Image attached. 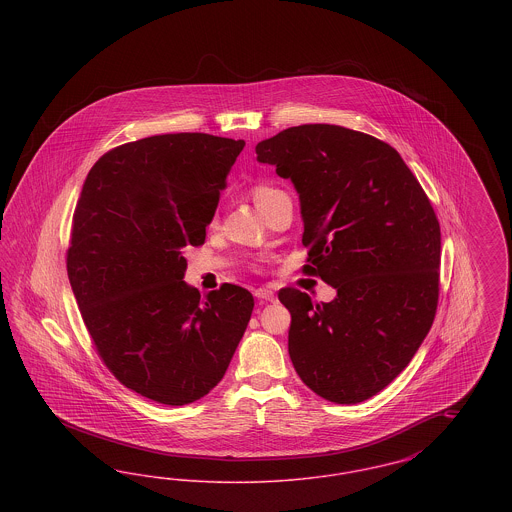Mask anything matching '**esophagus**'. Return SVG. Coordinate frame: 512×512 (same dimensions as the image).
Instances as JSON below:
<instances>
[{"mask_svg": "<svg viewBox=\"0 0 512 512\" xmlns=\"http://www.w3.org/2000/svg\"><path fill=\"white\" fill-rule=\"evenodd\" d=\"M255 297L261 299V301H272L276 295L272 292V288L265 286V288H257V290H255Z\"/></svg>", "mask_w": 512, "mask_h": 512, "instance_id": "esophagus-1", "label": "esophagus"}]
</instances>
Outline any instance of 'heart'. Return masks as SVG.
<instances>
[{
  "label": "heart",
  "mask_w": 512,
  "mask_h": 512,
  "mask_svg": "<svg viewBox=\"0 0 512 512\" xmlns=\"http://www.w3.org/2000/svg\"><path fill=\"white\" fill-rule=\"evenodd\" d=\"M270 192H274L272 188H267V186H257L255 190H253V199H255V203L261 199V197H265V195L270 194Z\"/></svg>",
  "instance_id": "obj_1"
}]
</instances>
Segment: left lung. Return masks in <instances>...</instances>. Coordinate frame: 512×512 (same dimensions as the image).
<instances>
[{"instance_id":"1","label":"left lung","mask_w":512,"mask_h":512,"mask_svg":"<svg viewBox=\"0 0 512 512\" xmlns=\"http://www.w3.org/2000/svg\"><path fill=\"white\" fill-rule=\"evenodd\" d=\"M299 195L305 270L336 297L284 288L293 368L320 397L353 405L411 363L438 307L436 213L393 147L336 124L292 126L255 146Z\"/></svg>"}]
</instances>
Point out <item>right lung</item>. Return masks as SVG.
<instances>
[{
	"label": "right lung",
	"mask_w": 512,
	"mask_h": 512,
	"mask_svg": "<svg viewBox=\"0 0 512 512\" xmlns=\"http://www.w3.org/2000/svg\"><path fill=\"white\" fill-rule=\"evenodd\" d=\"M244 140L159 134L115 147L88 172L67 253L69 282L107 368L128 390L188 405L213 390L253 311L234 284L184 282Z\"/></svg>",
	"instance_id": "add662e5"
}]
</instances>
